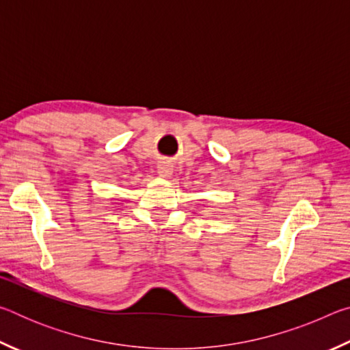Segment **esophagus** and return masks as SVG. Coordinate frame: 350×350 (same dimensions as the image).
<instances>
[{
    "label": "esophagus",
    "instance_id": "esophagus-1",
    "mask_svg": "<svg viewBox=\"0 0 350 350\" xmlns=\"http://www.w3.org/2000/svg\"><path fill=\"white\" fill-rule=\"evenodd\" d=\"M157 171H159V173H161L162 176H170L171 171H173V168H171L167 162H162V163H159Z\"/></svg>",
    "mask_w": 350,
    "mask_h": 350
}]
</instances>
